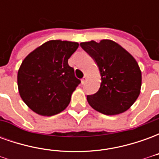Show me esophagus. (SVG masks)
<instances>
[{
  "label": "esophagus",
  "mask_w": 159,
  "mask_h": 159,
  "mask_svg": "<svg viewBox=\"0 0 159 159\" xmlns=\"http://www.w3.org/2000/svg\"><path fill=\"white\" fill-rule=\"evenodd\" d=\"M86 80H87V76H83V79L81 80V82H82V83H83V84H84V83H85V82H86Z\"/></svg>",
  "instance_id": "1"
}]
</instances>
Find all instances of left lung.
<instances>
[{
	"mask_svg": "<svg viewBox=\"0 0 159 159\" xmlns=\"http://www.w3.org/2000/svg\"><path fill=\"white\" fill-rule=\"evenodd\" d=\"M80 45L95 60L101 76L98 92L87 96L90 107L108 116L129 110L141 88V71L135 59L111 40L90 41Z\"/></svg>",
	"mask_w": 159,
	"mask_h": 159,
	"instance_id": "left-lung-1",
	"label": "left lung"
}]
</instances>
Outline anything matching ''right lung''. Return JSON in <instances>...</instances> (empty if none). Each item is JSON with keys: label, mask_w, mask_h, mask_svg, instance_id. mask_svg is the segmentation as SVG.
I'll return each mask as SVG.
<instances>
[{"label": "right lung", "mask_w": 159, "mask_h": 159, "mask_svg": "<svg viewBox=\"0 0 159 159\" xmlns=\"http://www.w3.org/2000/svg\"><path fill=\"white\" fill-rule=\"evenodd\" d=\"M78 46L75 42L51 40L23 60L18 71L19 95L34 112L50 117L68 107L81 82L68 65Z\"/></svg>", "instance_id": "obj_1"}]
</instances>
